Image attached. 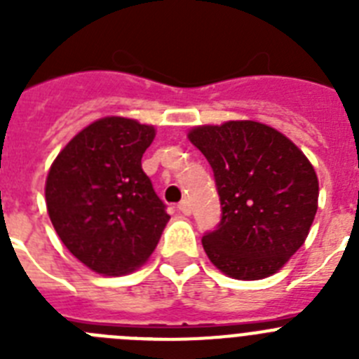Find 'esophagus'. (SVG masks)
Returning <instances> with one entry per match:
<instances>
[{
  "instance_id": "esophagus-1",
  "label": "esophagus",
  "mask_w": 359,
  "mask_h": 359,
  "mask_svg": "<svg viewBox=\"0 0 359 359\" xmlns=\"http://www.w3.org/2000/svg\"><path fill=\"white\" fill-rule=\"evenodd\" d=\"M177 210L182 212V214H185V215H190V203L187 201V199H183V201H180L177 203Z\"/></svg>"
}]
</instances>
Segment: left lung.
Here are the masks:
<instances>
[{"label": "left lung", "mask_w": 359, "mask_h": 359, "mask_svg": "<svg viewBox=\"0 0 359 359\" xmlns=\"http://www.w3.org/2000/svg\"><path fill=\"white\" fill-rule=\"evenodd\" d=\"M189 140L210 163L221 201V221L201 239L212 264L239 280L277 273L318 208L313 165L290 138L252 120L194 128Z\"/></svg>", "instance_id": "8db88e82"}]
</instances>
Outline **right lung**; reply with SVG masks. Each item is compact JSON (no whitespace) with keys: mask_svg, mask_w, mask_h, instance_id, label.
I'll return each instance as SVG.
<instances>
[{"mask_svg":"<svg viewBox=\"0 0 359 359\" xmlns=\"http://www.w3.org/2000/svg\"><path fill=\"white\" fill-rule=\"evenodd\" d=\"M154 128L107 116L82 129L46 177V208L66 248L102 275L147 261L170 215L142 169Z\"/></svg>","mask_w":359,"mask_h":359,"instance_id":"1","label":"right lung"}]
</instances>
